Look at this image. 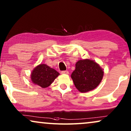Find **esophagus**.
<instances>
[{"label":"esophagus","instance_id":"esophagus-1","mask_svg":"<svg viewBox=\"0 0 131 131\" xmlns=\"http://www.w3.org/2000/svg\"><path fill=\"white\" fill-rule=\"evenodd\" d=\"M61 74H69V71H68L67 70H66V71H62L61 72Z\"/></svg>","mask_w":131,"mask_h":131}]
</instances>
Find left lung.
<instances>
[{"label":"left lung","mask_w":131,"mask_h":131,"mask_svg":"<svg viewBox=\"0 0 131 131\" xmlns=\"http://www.w3.org/2000/svg\"><path fill=\"white\" fill-rule=\"evenodd\" d=\"M104 71L94 61L85 59L78 61L76 69L71 75L75 86L81 92L92 91L99 85Z\"/></svg>","instance_id":"1"}]
</instances>
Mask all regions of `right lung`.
Instances as JSON below:
<instances>
[{"label":"right lung","instance_id":"add662e5","mask_svg":"<svg viewBox=\"0 0 131 131\" xmlns=\"http://www.w3.org/2000/svg\"><path fill=\"white\" fill-rule=\"evenodd\" d=\"M60 74L58 71L46 64H42L35 67L31 74V79L33 83L42 88L51 85Z\"/></svg>","mask_w":131,"mask_h":131}]
</instances>
